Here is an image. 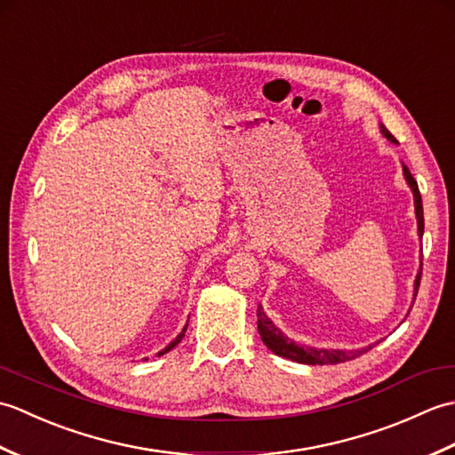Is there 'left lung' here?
I'll use <instances>...</instances> for the list:
<instances>
[{"instance_id":"obj_1","label":"left lung","mask_w":455,"mask_h":455,"mask_svg":"<svg viewBox=\"0 0 455 455\" xmlns=\"http://www.w3.org/2000/svg\"><path fill=\"white\" fill-rule=\"evenodd\" d=\"M381 132L387 137L391 142H397V139L393 137V134L383 127L381 124ZM403 173L404 178H407L409 186L414 193V211H417V219H419V235L422 236L424 233V215H422V197H420V191H419V183L417 180L412 178V173L409 172L407 166H403ZM420 275H422V267L417 275V283H414V291L419 293V285H420ZM258 332L262 336V342L272 350L274 354L287 357V360H293L299 363H308V365H328V363H342V362H350L354 357L362 355L367 350H316V347H308V346H299L293 340H289L287 336H283V332L279 331L277 326H274V323L269 321L266 316V313L262 311V307L258 305Z\"/></svg>"}]
</instances>
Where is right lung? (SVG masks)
I'll use <instances>...</instances> for the list:
<instances>
[{
    "label": "right lung",
    "instance_id": "1",
    "mask_svg": "<svg viewBox=\"0 0 455 455\" xmlns=\"http://www.w3.org/2000/svg\"><path fill=\"white\" fill-rule=\"evenodd\" d=\"M183 336H186V328H183V331H181V332H180V334L176 336V340H173L172 344H168L166 347H164V350H162V352H160L158 355H162V354H166V352H170V350H172V347H173V346H178V344L181 342V338H183Z\"/></svg>",
    "mask_w": 455,
    "mask_h": 455
}]
</instances>
